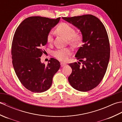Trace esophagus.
<instances>
[{
  "label": "esophagus",
  "instance_id": "esophagus-1",
  "mask_svg": "<svg viewBox=\"0 0 122 122\" xmlns=\"http://www.w3.org/2000/svg\"><path fill=\"white\" fill-rule=\"evenodd\" d=\"M66 63H64V62H61V66L62 67H63V66H66Z\"/></svg>",
  "mask_w": 122,
  "mask_h": 122
}]
</instances>
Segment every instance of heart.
<instances>
[{"mask_svg":"<svg viewBox=\"0 0 122 122\" xmlns=\"http://www.w3.org/2000/svg\"><path fill=\"white\" fill-rule=\"evenodd\" d=\"M57 31L69 39V42L72 45H78L81 41V36L76 34V31L71 25L66 23H61L56 28ZM53 32L51 31L47 36V41L49 43L52 42ZM71 54V51L68 48L58 49L53 52V56L60 61H66Z\"/></svg>","mask_w":122,"mask_h":122,"instance_id":"heart-1","label":"heart"}]
</instances>
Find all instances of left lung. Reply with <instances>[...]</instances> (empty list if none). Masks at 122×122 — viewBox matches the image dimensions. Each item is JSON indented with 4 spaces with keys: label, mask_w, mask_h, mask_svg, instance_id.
Masks as SVG:
<instances>
[{
    "label": "left lung",
    "mask_w": 122,
    "mask_h": 122,
    "mask_svg": "<svg viewBox=\"0 0 122 122\" xmlns=\"http://www.w3.org/2000/svg\"><path fill=\"white\" fill-rule=\"evenodd\" d=\"M62 19L80 30L83 43L75 56L83 64L80 66L79 62L69 64L72 70L69 82L76 90L88 91L99 84L107 68L110 47L107 30L102 22L91 15Z\"/></svg>",
    "instance_id": "obj_1"
}]
</instances>
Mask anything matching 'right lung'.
Here are the masks:
<instances>
[{"label": "right lung", "mask_w": 122, "mask_h": 122, "mask_svg": "<svg viewBox=\"0 0 122 122\" xmlns=\"http://www.w3.org/2000/svg\"><path fill=\"white\" fill-rule=\"evenodd\" d=\"M60 18L52 19L39 16L28 17L15 30L11 46L12 64L22 84L32 92L41 93L48 90L52 79L60 67L59 61L54 58L47 66L41 63L43 46L47 43V36Z\"/></svg>", "instance_id": "obj_1"}]
</instances>
